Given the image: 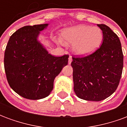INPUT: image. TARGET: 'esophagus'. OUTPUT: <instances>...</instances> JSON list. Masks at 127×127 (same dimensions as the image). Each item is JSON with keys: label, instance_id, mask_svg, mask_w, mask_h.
Listing matches in <instances>:
<instances>
[{"label": "esophagus", "instance_id": "34e87169", "mask_svg": "<svg viewBox=\"0 0 127 127\" xmlns=\"http://www.w3.org/2000/svg\"><path fill=\"white\" fill-rule=\"evenodd\" d=\"M72 61H73V59H72V56H70L69 58V64L71 63Z\"/></svg>", "mask_w": 127, "mask_h": 127}]
</instances>
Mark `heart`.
I'll list each match as a JSON object with an SVG mask.
<instances>
[{
  "mask_svg": "<svg viewBox=\"0 0 127 127\" xmlns=\"http://www.w3.org/2000/svg\"><path fill=\"white\" fill-rule=\"evenodd\" d=\"M62 35L65 41L73 43V50L79 55H88L95 52L103 39L101 29L84 25L65 29Z\"/></svg>",
  "mask_w": 127,
  "mask_h": 127,
  "instance_id": "1",
  "label": "heart"
}]
</instances>
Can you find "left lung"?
Masks as SVG:
<instances>
[{
  "instance_id": "8db88e82",
  "label": "left lung",
  "mask_w": 127,
  "mask_h": 127,
  "mask_svg": "<svg viewBox=\"0 0 127 127\" xmlns=\"http://www.w3.org/2000/svg\"><path fill=\"white\" fill-rule=\"evenodd\" d=\"M103 32L102 44L85 56H73L74 91L86 101H102L112 95L120 83L123 53L117 34L109 26L97 24Z\"/></svg>"
}]
</instances>
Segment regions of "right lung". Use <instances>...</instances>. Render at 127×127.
<instances>
[{"label":"right lung","instance_id":"1","mask_svg":"<svg viewBox=\"0 0 127 127\" xmlns=\"http://www.w3.org/2000/svg\"><path fill=\"white\" fill-rule=\"evenodd\" d=\"M47 24L25 26L10 36L4 51L7 82L24 98L37 100L52 91L54 80L68 64L69 55L56 57L48 54L36 40Z\"/></svg>","mask_w":127,"mask_h":127}]
</instances>
